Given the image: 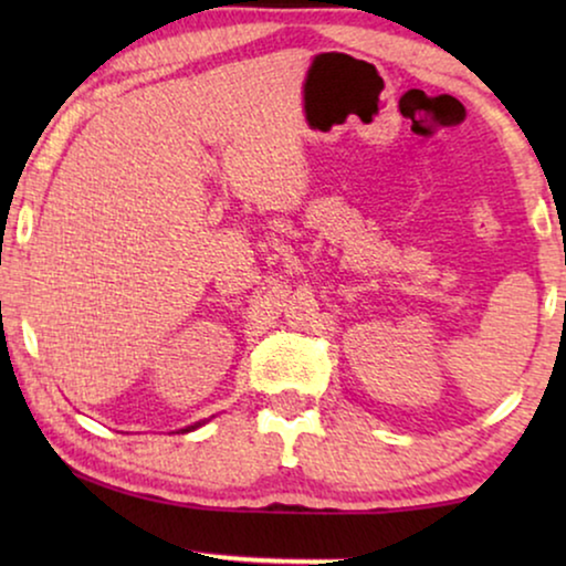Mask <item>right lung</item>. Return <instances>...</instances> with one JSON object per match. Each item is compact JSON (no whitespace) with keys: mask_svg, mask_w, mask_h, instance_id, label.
Listing matches in <instances>:
<instances>
[{"mask_svg":"<svg viewBox=\"0 0 566 566\" xmlns=\"http://www.w3.org/2000/svg\"><path fill=\"white\" fill-rule=\"evenodd\" d=\"M198 424H200V422H198ZM198 424H190V428H188V430H196V428H198ZM188 430H185V432H188Z\"/></svg>","mask_w":566,"mask_h":566,"instance_id":"right-lung-1","label":"right lung"}]
</instances>
